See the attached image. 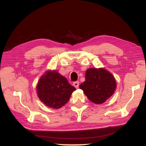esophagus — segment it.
Here are the masks:
<instances>
[{
	"label": "esophagus",
	"mask_w": 146,
	"mask_h": 146,
	"mask_svg": "<svg viewBox=\"0 0 146 146\" xmlns=\"http://www.w3.org/2000/svg\"><path fill=\"white\" fill-rule=\"evenodd\" d=\"M73 85L76 88H78L79 87V82H75L73 83Z\"/></svg>",
	"instance_id": "1"
}]
</instances>
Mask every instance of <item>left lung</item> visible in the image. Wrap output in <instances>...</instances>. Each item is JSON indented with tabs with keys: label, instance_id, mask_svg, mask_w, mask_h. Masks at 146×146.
I'll list each match as a JSON object with an SVG mask.
<instances>
[{
	"label": "left lung",
	"instance_id": "1",
	"mask_svg": "<svg viewBox=\"0 0 146 146\" xmlns=\"http://www.w3.org/2000/svg\"><path fill=\"white\" fill-rule=\"evenodd\" d=\"M79 87L89 100L99 105L113 94L117 83L112 74L104 68H88L85 73V81Z\"/></svg>",
	"mask_w": 146,
	"mask_h": 146
}]
</instances>
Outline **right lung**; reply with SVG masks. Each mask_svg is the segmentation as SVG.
Instances as JSON below:
<instances>
[{"mask_svg": "<svg viewBox=\"0 0 146 146\" xmlns=\"http://www.w3.org/2000/svg\"><path fill=\"white\" fill-rule=\"evenodd\" d=\"M40 100L49 108L58 109L69 100L76 88L56 70H48L39 78L36 86Z\"/></svg>", "mask_w": 146, "mask_h": 146, "instance_id": "1", "label": "right lung"}]
</instances>
